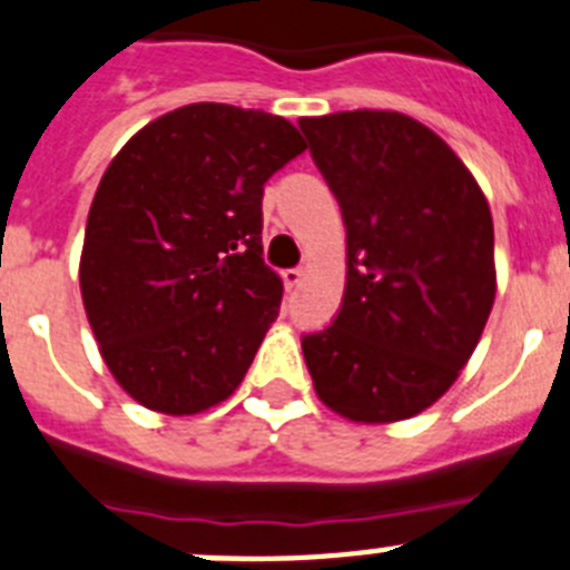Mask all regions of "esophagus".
I'll return each instance as SVG.
<instances>
[{"label":"esophagus","mask_w":570,"mask_h":570,"mask_svg":"<svg viewBox=\"0 0 570 570\" xmlns=\"http://www.w3.org/2000/svg\"><path fill=\"white\" fill-rule=\"evenodd\" d=\"M302 279H305V271L302 268H291L282 274V282H285V291H296L302 285Z\"/></svg>","instance_id":"esophagus-1"}]
</instances>
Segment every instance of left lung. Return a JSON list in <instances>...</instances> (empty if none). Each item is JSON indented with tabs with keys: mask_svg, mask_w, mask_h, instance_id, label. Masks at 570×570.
<instances>
[{
	"mask_svg": "<svg viewBox=\"0 0 570 570\" xmlns=\"http://www.w3.org/2000/svg\"><path fill=\"white\" fill-rule=\"evenodd\" d=\"M299 128L347 230L340 314L302 336L316 396L354 422L416 416L454 385L493 308L491 208L411 116L342 110Z\"/></svg>",
	"mask_w": 570,
	"mask_h": 570,
	"instance_id": "1",
	"label": "left lung"
}]
</instances>
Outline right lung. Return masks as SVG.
<instances>
[{
    "mask_svg": "<svg viewBox=\"0 0 570 570\" xmlns=\"http://www.w3.org/2000/svg\"><path fill=\"white\" fill-rule=\"evenodd\" d=\"M305 148L282 116L196 102L114 156L79 288L105 365L139 405L188 416L236 391L282 302L262 259V194Z\"/></svg>",
    "mask_w": 570,
    "mask_h": 570,
    "instance_id": "obj_1",
    "label": "right lung"
}]
</instances>
